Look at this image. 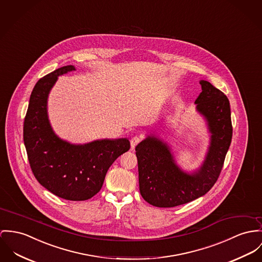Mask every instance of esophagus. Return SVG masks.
<instances>
[{
  "instance_id": "obj_1",
  "label": "esophagus",
  "mask_w": 262,
  "mask_h": 262,
  "mask_svg": "<svg viewBox=\"0 0 262 262\" xmlns=\"http://www.w3.org/2000/svg\"><path fill=\"white\" fill-rule=\"evenodd\" d=\"M141 137H139V136H135V137H133L132 138V140H130V146H132V148L134 149L140 142H141Z\"/></svg>"
}]
</instances>
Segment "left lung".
I'll use <instances>...</instances> for the list:
<instances>
[{
	"label": "left lung",
	"instance_id": "1",
	"mask_svg": "<svg viewBox=\"0 0 262 262\" xmlns=\"http://www.w3.org/2000/svg\"><path fill=\"white\" fill-rule=\"evenodd\" d=\"M202 92L195 103L212 134L209 151L201 170L192 176L181 171L168 147L148 137L136 147L141 196L159 207H174L204 195L220 178L232 138L227 97L209 81H201Z\"/></svg>",
	"mask_w": 262,
	"mask_h": 262
}]
</instances>
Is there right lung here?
<instances>
[{
	"mask_svg": "<svg viewBox=\"0 0 262 262\" xmlns=\"http://www.w3.org/2000/svg\"><path fill=\"white\" fill-rule=\"evenodd\" d=\"M74 70L61 67L36 83L24 121V142L31 169L45 188L63 200L86 201L101 190L107 169L130 143L120 139L74 145L54 134L47 115L48 95L60 75Z\"/></svg>",
	"mask_w": 262,
	"mask_h": 262,
	"instance_id": "obj_1",
	"label": "right lung"
}]
</instances>
